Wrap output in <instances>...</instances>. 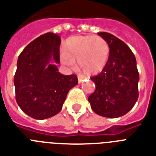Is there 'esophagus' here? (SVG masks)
Here are the masks:
<instances>
[{"label": "esophagus", "instance_id": "34e87169", "mask_svg": "<svg viewBox=\"0 0 156 156\" xmlns=\"http://www.w3.org/2000/svg\"><path fill=\"white\" fill-rule=\"evenodd\" d=\"M83 79H84V78H83V77H82V76H78V83H81V82H83Z\"/></svg>", "mask_w": 156, "mask_h": 156}]
</instances>
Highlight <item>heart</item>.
Masks as SVG:
<instances>
[{"label": "heart", "mask_w": 156, "mask_h": 156, "mask_svg": "<svg viewBox=\"0 0 156 156\" xmlns=\"http://www.w3.org/2000/svg\"><path fill=\"white\" fill-rule=\"evenodd\" d=\"M63 49L61 62L69 69H74V62H78L79 68L88 75L102 71L110 55L108 42L99 36L72 37L65 41Z\"/></svg>", "instance_id": "obj_1"}]
</instances>
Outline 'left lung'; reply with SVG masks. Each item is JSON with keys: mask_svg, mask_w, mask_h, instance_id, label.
<instances>
[{"mask_svg": "<svg viewBox=\"0 0 156 156\" xmlns=\"http://www.w3.org/2000/svg\"><path fill=\"white\" fill-rule=\"evenodd\" d=\"M98 34L108 42L110 55L102 72L90 78L96 88L88 101L97 115L111 119L121 117L131 111L139 97L136 59L120 39L109 33Z\"/></svg>", "mask_w": 156, "mask_h": 156, "instance_id": "left-lung-1", "label": "left lung"}]
</instances>
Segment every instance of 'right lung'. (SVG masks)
I'll use <instances>...</instances> for the list:
<instances>
[{
	"instance_id": "obj_1",
	"label": "right lung",
	"mask_w": 156,
	"mask_h": 156,
	"mask_svg": "<svg viewBox=\"0 0 156 156\" xmlns=\"http://www.w3.org/2000/svg\"><path fill=\"white\" fill-rule=\"evenodd\" d=\"M61 39L52 33L41 35L19 55L14 75L16 101L29 116L42 120L62 110L69 90L78 85L75 75H63L60 63Z\"/></svg>"
}]
</instances>
